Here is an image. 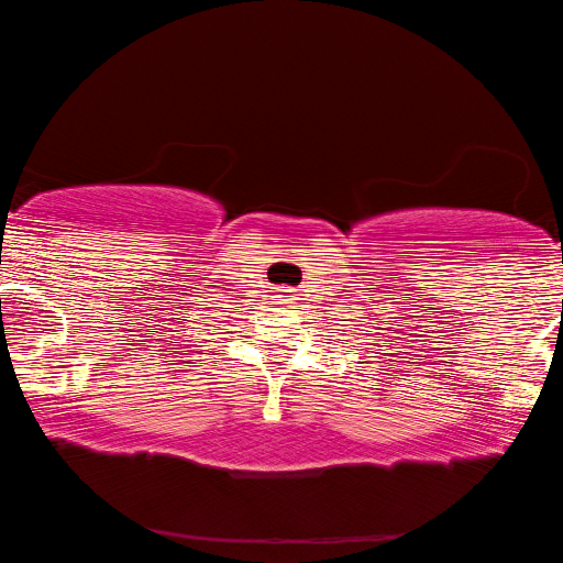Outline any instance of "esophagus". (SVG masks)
I'll list each match as a JSON object with an SVG mask.
<instances>
[{"label": "esophagus", "instance_id": "34e87169", "mask_svg": "<svg viewBox=\"0 0 563 563\" xmlns=\"http://www.w3.org/2000/svg\"><path fill=\"white\" fill-rule=\"evenodd\" d=\"M297 289H291V287H274V297L279 299L282 305H291L297 299V295H295Z\"/></svg>", "mask_w": 563, "mask_h": 563}]
</instances>
